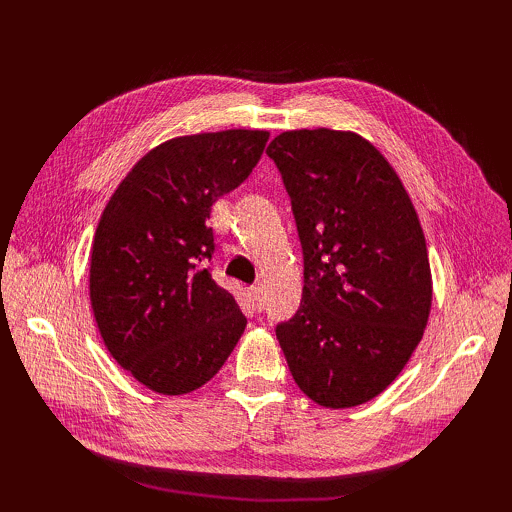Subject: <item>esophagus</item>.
Returning a JSON list of instances; mask_svg holds the SVG:
<instances>
[{
	"label": "esophagus",
	"instance_id": "obj_1",
	"mask_svg": "<svg viewBox=\"0 0 512 512\" xmlns=\"http://www.w3.org/2000/svg\"><path fill=\"white\" fill-rule=\"evenodd\" d=\"M250 295H253V301H255L257 310H262L264 308V290H262V286L250 288Z\"/></svg>",
	"mask_w": 512,
	"mask_h": 512
}]
</instances>
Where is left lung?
Segmentation results:
<instances>
[{
  "mask_svg": "<svg viewBox=\"0 0 512 512\" xmlns=\"http://www.w3.org/2000/svg\"><path fill=\"white\" fill-rule=\"evenodd\" d=\"M266 154L303 253L301 306L275 328L290 374L317 405H363L427 328L431 268L416 209L383 154L352 132H284Z\"/></svg>",
  "mask_w": 512,
  "mask_h": 512,
  "instance_id": "8db88e82",
  "label": "left lung"
}]
</instances>
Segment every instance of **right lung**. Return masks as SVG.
<instances>
[{
	"mask_svg": "<svg viewBox=\"0 0 512 512\" xmlns=\"http://www.w3.org/2000/svg\"><path fill=\"white\" fill-rule=\"evenodd\" d=\"M268 143L259 129L167 140L107 202L90 259V301L116 363L158 394L180 396L220 372L246 317L211 268V206L237 189Z\"/></svg>",
	"mask_w": 512,
	"mask_h": 512,
	"instance_id": "obj_1",
	"label": "right lung"
}]
</instances>
